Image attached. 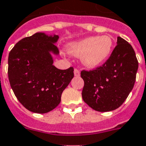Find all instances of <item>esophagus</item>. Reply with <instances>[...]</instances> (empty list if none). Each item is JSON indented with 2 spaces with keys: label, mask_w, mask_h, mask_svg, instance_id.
I'll return each mask as SVG.
<instances>
[{
  "label": "esophagus",
  "mask_w": 146,
  "mask_h": 146,
  "mask_svg": "<svg viewBox=\"0 0 146 146\" xmlns=\"http://www.w3.org/2000/svg\"><path fill=\"white\" fill-rule=\"evenodd\" d=\"M74 76H76V77H79L81 72H80V71L78 70V69L75 68L74 71Z\"/></svg>",
  "instance_id": "esophagus-1"
}]
</instances>
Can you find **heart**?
I'll return each instance as SVG.
<instances>
[{"label": "heart", "mask_w": 146, "mask_h": 146, "mask_svg": "<svg viewBox=\"0 0 146 146\" xmlns=\"http://www.w3.org/2000/svg\"><path fill=\"white\" fill-rule=\"evenodd\" d=\"M112 48L113 40L110 36H92L71 42L68 51L74 56H82V63L86 67L95 68L108 58Z\"/></svg>", "instance_id": "1"}]
</instances>
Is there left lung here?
<instances>
[{
	"label": "left lung",
	"mask_w": 146,
	"mask_h": 146,
	"mask_svg": "<svg viewBox=\"0 0 146 146\" xmlns=\"http://www.w3.org/2000/svg\"><path fill=\"white\" fill-rule=\"evenodd\" d=\"M139 62L134 49L121 37L105 64L92 71L83 70L82 98L98 111H113L122 105L134 87Z\"/></svg>",
	"instance_id": "left-lung-1"
}]
</instances>
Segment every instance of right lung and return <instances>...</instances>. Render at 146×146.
Listing matches in <instances>:
<instances>
[{
    "instance_id": "obj_1",
    "label": "right lung",
    "mask_w": 146,
    "mask_h": 146,
    "mask_svg": "<svg viewBox=\"0 0 146 146\" xmlns=\"http://www.w3.org/2000/svg\"><path fill=\"white\" fill-rule=\"evenodd\" d=\"M58 35L38 32L19 40L8 56V78L17 100L27 110L47 113L61 102V94L74 77L71 67L53 65L51 54L58 55L54 44Z\"/></svg>"
}]
</instances>
